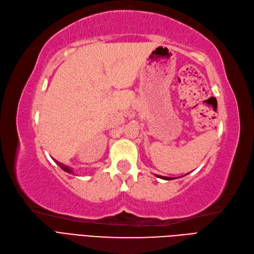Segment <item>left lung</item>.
I'll list each match as a JSON object with an SVG mask.
<instances>
[{
	"instance_id": "obj_1",
	"label": "left lung",
	"mask_w": 254,
	"mask_h": 254,
	"mask_svg": "<svg viewBox=\"0 0 254 254\" xmlns=\"http://www.w3.org/2000/svg\"><path fill=\"white\" fill-rule=\"evenodd\" d=\"M157 178H160V179H163V180H167V181H169V180H172L171 178H167V177H162V176H156Z\"/></svg>"
}]
</instances>
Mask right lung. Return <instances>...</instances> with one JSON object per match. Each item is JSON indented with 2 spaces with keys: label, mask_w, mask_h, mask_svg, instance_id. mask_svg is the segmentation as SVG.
Masks as SVG:
<instances>
[{
  "label": "right lung",
  "mask_w": 254,
  "mask_h": 254,
  "mask_svg": "<svg viewBox=\"0 0 254 254\" xmlns=\"http://www.w3.org/2000/svg\"><path fill=\"white\" fill-rule=\"evenodd\" d=\"M57 162V161H56ZM57 164L60 166L61 168H62L64 171H66V172H68V173H71L72 172V169H70L68 167V166H65V165H63V164H61V163H59V162H57Z\"/></svg>",
  "instance_id": "add662e5"
}]
</instances>
